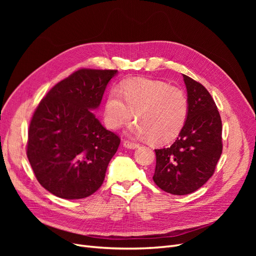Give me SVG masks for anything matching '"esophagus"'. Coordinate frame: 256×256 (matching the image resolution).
I'll return each mask as SVG.
<instances>
[{"mask_svg":"<svg viewBox=\"0 0 256 256\" xmlns=\"http://www.w3.org/2000/svg\"><path fill=\"white\" fill-rule=\"evenodd\" d=\"M122 145H124V147H126V148H128V150H136L138 147V144L127 141V140L122 142Z\"/></svg>","mask_w":256,"mask_h":256,"instance_id":"obj_1","label":"esophagus"}]
</instances>
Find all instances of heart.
Returning <instances> with one entry per match:
<instances>
[{"label": "heart", "instance_id": "heart-1", "mask_svg": "<svg viewBox=\"0 0 256 256\" xmlns=\"http://www.w3.org/2000/svg\"><path fill=\"white\" fill-rule=\"evenodd\" d=\"M138 120L130 132L166 144L180 134L189 113L186 92L166 82L131 80L114 88L108 95L104 120L111 129L120 128L131 118Z\"/></svg>", "mask_w": 256, "mask_h": 256}]
</instances>
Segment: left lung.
Listing matches in <instances>:
<instances>
[{
	"label": "left lung",
	"instance_id": "1",
	"mask_svg": "<svg viewBox=\"0 0 256 256\" xmlns=\"http://www.w3.org/2000/svg\"><path fill=\"white\" fill-rule=\"evenodd\" d=\"M189 100L187 120L175 142L156 152L152 180L175 196L200 189L214 172L222 154V122L212 95L202 84L182 74Z\"/></svg>",
	"mask_w": 256,
	"mask_h": 256
}]
</instances>
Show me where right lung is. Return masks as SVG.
<instances>
[{"label": "right lung", "instance_id": "1", "mask_svg": "<svg viewBox=\"0 0 256 256\" xmlns=\"http://www.w3.org/2000/svg\"><path fill=\"white\" fill-rule=\"evenodd\" d=\"M116 74L80 69L54 85L35 110L26 154L37 180L52 194L78 200L102 187L120 138L92 110Z\"/></svg>", "mask_w": 256, "mask_h": 256}]
</instances>
